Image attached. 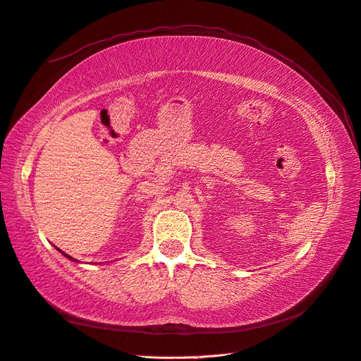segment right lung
Wrapping results in <instances>:
<instances>
[{
  "label": "right lung",
  "instance_id": "obj_1",
  "mask_svg": "<svg viewBox=\"0 0 361 361\" xmlns=\"http://www.w3.org/2000/svg\"><path fill=\"white\" fill-rule=\"evenodd\" d=\"M56 248H58V247H56ZM58 250H59V248H58ZM59 252H61V250H59ZM61 253H62L63 256H66V257H68V259H70V261H76V259H73V257H71V256H68L67 253H63V252H61Z\"/></svg>",
  "mask_w": 361,
  "mask_h": 361
}]
</instances>
